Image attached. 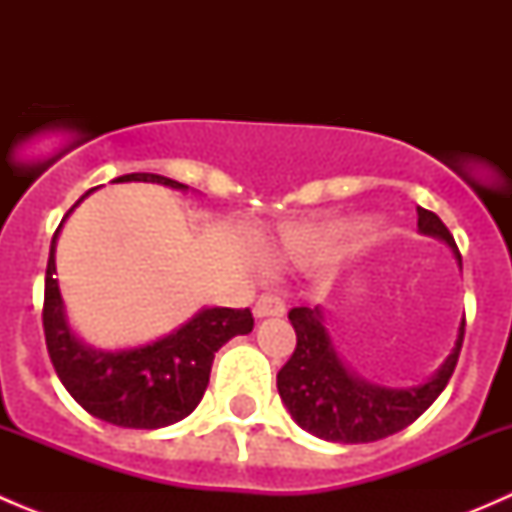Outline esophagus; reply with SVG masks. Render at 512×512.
Segmentation results:
<instances>
[{
  "instance_id": "obj_1",
  "label": "esophagus",
  "mask_w": 512,
  "mask_h": 512,
  "mask_svg": "<svg viewBox=\"0 0 512 512\" xmlns=\"http://www.w3.org/2000/svg\"><path fill=\"white\" fill-rule=\"evenodd\" d=\"M255 317L257 319H265V317H285V302H282L280 297H275V294H262L260 299L255 302Z\"/></svg>"
}]
</instances>
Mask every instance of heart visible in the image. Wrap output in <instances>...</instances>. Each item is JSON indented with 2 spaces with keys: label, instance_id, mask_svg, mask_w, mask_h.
<instances>
[{
  "label": "heart",
  "instance_id": "1",
  "mask_svg": "<svg viewBox=\"0 0 512 512\" xmlns=\"http://www.w3.org/2000/svg\"><path fill=\"white\" fill-rule=\"evenodd\" d=\"M371 230L369 220L332 223H285L270 237V255L277 265L304 270L337 255L344 245Z\"/></svg>",
  "mask_w": 512,
  "mask_h": 512
}]
</instances>
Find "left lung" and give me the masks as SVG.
I'll list each match as a JSON object with an SVG mask.
<instances>
[{
  "label": "left lung",
  "mask_w": 512,
  "mask_h": 512,
  "mask_svg": "<svg viewBox=\"0 0 512 512\" xmlns=\"http://www.w3.org/2000/svg\"><path fill=\"white\" fill-rule=\"evenodd\" d=\"M418 232L446 242L463 267L456 240L436 213L418 208ZM297 349L277 374V391L289 416L312 436L332 443H371L414 423L438 399L456 369L466 319L456 344L426 381L414 386H384L366 381L347 366L324 327L322 307H294L289 312Z\"/></svg>",
  "instance_id": "1"
}]
</instances>
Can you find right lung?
I'll list each match as a JSON object with an SVG mask.
<instances>
[{"label": "right lung", "mask_w": 512, "mask_h": 512, "mask_svg": "<svg viewBox=\"0 0 512 512\" xmlns=\"http://www.w3.org/2000/svg\"><path fill=\"white\" fill-rule=\"evenodd\" d=\"M111 183H156L188 193V185L156 173L118 175ZM76 200L51 237L44 287V334L61 384L91 416L121 428H163L195 411L210 381L215 352L237 334L255 327L250 309L203 307L185 324L156 342L123 349H96L69 324L59 280L56 242L66 218L84 203Z\"/></svg>", "instance_id": "right-lung-1"}]
</instances>
